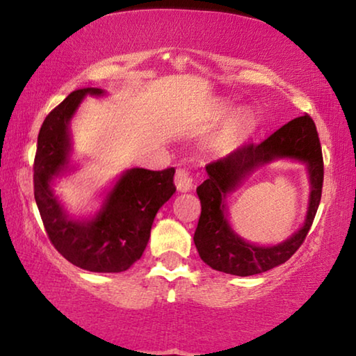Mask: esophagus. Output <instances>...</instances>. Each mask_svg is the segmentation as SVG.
<instances>
[{
    "instance_id": "esophagus-1",
    "label": "esophagus",
    "mask_w": 356,
    "mask_h": 356,
    "mask_svg": "<svg viewBox=\"0 0 356 356\" xmlns=\"http://www.w3.org/2000/svg\"><path fill=\"white\" fill-rule=\"evenodd\" d=\"M174 184H176L179 191H190L195 186V180H193V176L186 170H177Z\"/></svg>"
}]
</instances>
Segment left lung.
<instances>
[{"instance_id":"8db88e82","label":"left lung","mask_w":356,"mask_h":356,"mask_svg":"<svg viewBox=\"0 0 356 356\" xmlns=\"http://www.w3.org/2000/svg\"><path fill=\"white\" fill-rule=\"evenodd\" d=\"M275 158H293L309 166L310 207L304 227L275 247H257L240 239L225 218V196L257 165ZM209 177L197 186L201 216L195 231L196 250L213 270L236 276L264 273L284 264L305 242L317 213L323 185V156L317 129L311 116L295 118L261 143L248 141L206 166Z\"/></svg>"}]
</instances>
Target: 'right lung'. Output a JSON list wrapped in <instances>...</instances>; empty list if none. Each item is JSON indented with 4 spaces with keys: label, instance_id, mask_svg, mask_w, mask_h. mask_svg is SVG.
I'll return each mask as SVG.
<instances>
[{
    "label": "right lung",
    "instance_id": "right-lung-1",
    "mask_svg": "<svg viewBox=\"0 0 356 356\" xmlns=\"http://www.w3.org/2000/svg\"><path fill=\"white\" fill-rule=\"evenodd\" d=\"M86 94L99 88L76 89L48 113L38 136L34 156V197L47 236L59 254L83 270L119 273L143 256L159 209L176 191L174 168L125 171L108 193L92 220H72L53 195L51 180L69 163V122Z\"/></svg>",
    "mask_w": 356,
    "mask_h": 356
}]
</instances>
